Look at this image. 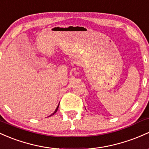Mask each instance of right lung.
<instances>
[{
  "instance_id": "right-lung-1",
  "label": "right lung",
  "mask_w": 149,
  "mask_h": 149,
  "mask_svg": "<svg viewBox=\"0 0 149 149\" xmlns=\"http://www.w3.org/2000/svg\"><path fill=\"white\" fill-rule=\"evenodd\" d=\"M58 107H59V105H58V106H57V109H56V110H55V112H54L53 113H52V114H51V115H50V116H52V115H53V114H54V113H55L56 112H57V109H58Z\"/></svg>"
}]
</instances>
